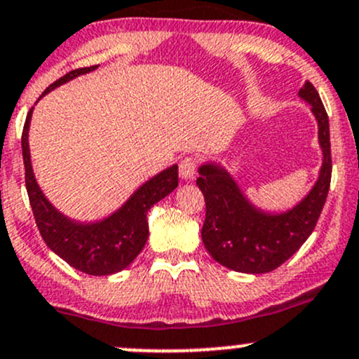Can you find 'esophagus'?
<instances>
[{
	"instance_id": "obj_1",
	"label": "esophagus",
	"mask_w": 359,
	"mask_h": 359,
	"mask_svg": "<svg viewBox=\"0 0 359 359\" xmlns=\"http://www.w3.org/2000/svg\"><path fill=\"white\" fill-rule=\"evenodd\" d=\"M179 173H180V179L182 180H192L194 179V173H196V160L194 158L187 156L180 161L179 165Z\"/></svg>"
}]
</instances>
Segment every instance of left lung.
Masks as SVG:
<instances>
[{
  "label": "left lung",
  "instance_id": "8db88e82",
  "mask_svg": "<svg viewBox=\"0 0 359 359\" xmlns=\"http://www.w3.org/2000/svg\"><path fill=\"white\" fill-rule=\"evenodd\" d=\"M318 122L323 163L306 198L284 213H266L243 194L233 177L217 163L199 167L196 180L205 196L203 244L215 262L243 273H266L285 263L315 230L327 201L332 177L329 116L311 82L299 89Z\"/></svg>",
  "mask_w": 359,
  "mask_h": 359
}]
</instances>
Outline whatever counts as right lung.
<instances>
[{"label":"right lung","mask_w":359,"mask_h":359,"mask_svg":"<svg viewBox=\"0 0 359 359\" xmlns=\"http://www.w3.org/2000/svg\"><path fill=\"white\" fill-rule=\"evenodd\" d=\"M96 69L97 65L69 72L62 79L53 82L44 90L43 96L72 79ZM32 110L34 108H30L22 132V156H24L25 187H27L30 208L41 237L53 252L65 259L75 270L88 275H111L127 269L148 241L149 229L146 218L148 210L179 186V167L172 165L142 184L127 199L122 208L104 220L93 222V224L70 220L48 201L34 177L29 153V126Z\"/></svg>","instance_id":"add662e5"}]
</instances>
